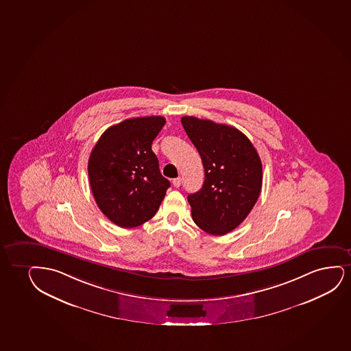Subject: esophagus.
Returning <instances> with one entry per match:
<instances>
[{"label":"esophagus","instance_id":"obj_1","mask_svg":"<svg viewBox=\"0 0 351 351\" xmlns=\"http://www.w3.org/2000/svg\"><path fill=\"white\" fill-rule=\"evenodd\" d=\"M172 184H173L174 187L180 186V185H182V178H176V179H173V180H172Z\"/></svg>","mask_w":351,"mask_h":351}]
</instances>
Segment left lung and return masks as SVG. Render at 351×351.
Here are the masks:
<instances>
[{
	"label": "left lung",
	"mask_w": 351,
	"mask_h": 351,
	"mask_svg": "<svg viewBox=\"0 0 351 351\" xmlns=\"http://www.w3.org/2000/svg\"><path fill=\"white\" fill-rule=\"evenodd\" d=\"M182 125L204 165L203 187L187 195L192 218L205 232L226 235L258 202L261 160L250 140L231 125L193 116L182 117Z\"/></svg>",
	"instance_id": "obj_1"
}]
</instances>
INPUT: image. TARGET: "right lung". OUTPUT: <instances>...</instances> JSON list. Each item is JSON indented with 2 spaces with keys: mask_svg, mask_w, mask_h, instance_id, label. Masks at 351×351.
<instances>
[{
  "mask_svg": "<svg viewBox=\"0 0 351 351\" xmlns=\"http://www.w3.org/2000/svg\"><path fill=\"white\" fill-rule=\"evenodd\" d=\"M165 123L162 116L128 119L109 127L93 147L88 162L91 191L116 226H141L164 199L171 184L160 173L152 142Z\"/></svg>",
  "mask_w": 351,
  "mask_h": 351,
  "instance_id": "right-lung-1",
  "label": "right lung"
}]
</instances>
